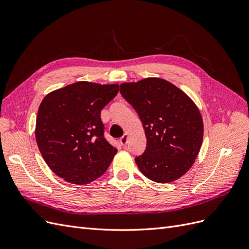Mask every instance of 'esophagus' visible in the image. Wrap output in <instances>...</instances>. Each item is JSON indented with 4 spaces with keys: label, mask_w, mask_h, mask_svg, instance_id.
<instances>
[{
    "label": "esophagus",
    "mask_w": 249,
    "mask_h": 249,
    "mask_svg": "<svg viewBox=\"0 0 249 249\" xmlns=\"http://www.w3.org/2000/svg\"><path fill=\"white\" fill-rule=\"evenodd\" d=\"M127 138H129V137H127V135H126V134H124V136H123L122 138H120V140H119L120 144H122L123 146H125V145L127 144Z\"/></svg>",
    "instance_id": "1"
}]
</instances>
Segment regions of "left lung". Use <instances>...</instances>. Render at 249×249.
<instances>
[{"mask_svg": "<svg viewBox=\"0 0 249 249\" xmlns=\"http://www.w3.org/2000/svg\"><path fill=\"white\" fill-rule=\"evenodd\" d=\"M119 91L141 119L146 148L135 158L143 176L156 183L178 179L199 153L203 124L196 105L179 88L160 78L123 83Z\"/></svg>", "mask_w": 249, "mask_h": 249, "instance_id": "1", "label": "left lung"}]
</instances>
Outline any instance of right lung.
Listing matches in <instances>:
<instances>
[{
    "label": "right lung",
    "mask_w": 249,
    "mask_h": 249,
    "mask_svg": "<svg viewBox=\"0 0 249 249\" xmlns=\"http://www.w3.org/2000/svg\"><path fill=\"white\" fill-rule=\"evenodd\" d=\"M118 90V84L81 81L54 90L42 100L36 118V142L59 178L86 185L106 172L117 149L104 137L101 111Z\"/></svg>",
    "instance_id": "right-lung-1"
}]
</instances>
